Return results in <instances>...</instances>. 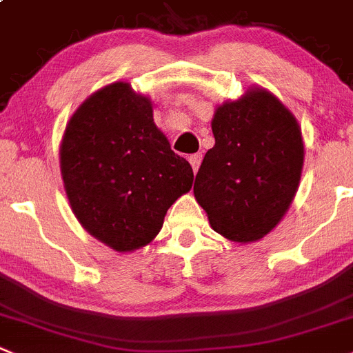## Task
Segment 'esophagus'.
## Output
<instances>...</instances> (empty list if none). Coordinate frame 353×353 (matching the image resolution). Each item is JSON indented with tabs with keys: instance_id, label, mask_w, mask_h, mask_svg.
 Instances as JSON below:
<instances>
[{
	"instance_id": "34e87169",
	"label": "esophagus",
	"mask_w": 353,
	"mask_h": 353,
	"mask_svg": "<svg viewBox=\"0 0 353 353\" xmlns=\"http://www.w3.org/2000/svg\"><path fill=\"white\" fill-rule=\"evenodd\" d=\"M189 161H190V164H192V170H194V173H196V171L199 170V164H201V161H203V154H192V156L189 157Z\"/></svg>"
}]
</instances>
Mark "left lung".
Instances as JSON below:
<instances>
[{
  "label": "left lung",
  "instance_id": "8db88e82",
  "mask_svg": "<svg viewBox=\"0 0 353 353\" xmlns=\"http://www.w3.org/2000/svg\"><path fill=\"white\" fill-rule=\"evenodd\" d=\"M214 147L201 163L194 196L218 234L236 243L267 236L290 208L303 166L301 130L265 90L220 105Z\"/></svg>",
  "mask_w": 353,
  "mask_h": 353
}]
</instances>
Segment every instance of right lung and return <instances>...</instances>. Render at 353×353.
Segmentation results:
<instances>
[{"instance_id": "right-lung-1", "label": "right lung", "mask_w": 353, "mask_h": 353, "mask_svg": "<svg viewBox=\"0 0 353 353\" xmlns=\"http://www.w3.org/2000/svg\"><path fill=\"white\" fill-rule=\"evenodd\" d=\"M60 170L79 223L119 253L149 244L194 180L189 161L154 124L149 99L128 83L99 90L74 112Z\"/></svg>"}]
</instances>
